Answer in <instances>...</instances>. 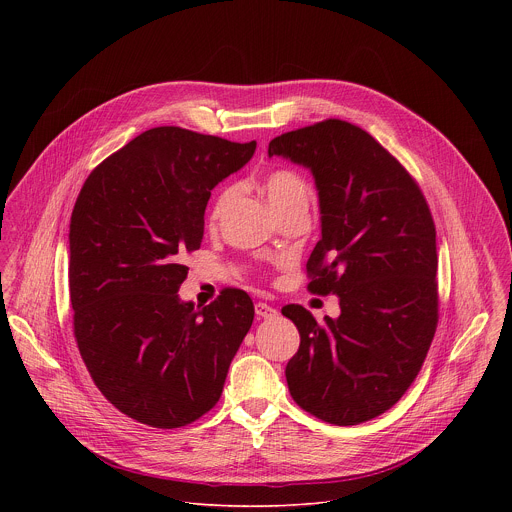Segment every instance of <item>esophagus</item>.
Wrapping results in <instances>:
<instances>
[{"instance_id":"34e87169","label":"esophagus","mask_w":512,"mask_h":512,"mask_svg":"<svg viewBox=\"0 0 512 512\" xmlns=\"http://www.w3.org/2000/svg\"><path fill=\"white\" fill-rule=\"evenodd\" d=\"M255 314H257V318L271 320V318H275V316H277V310H275L273 306H269V304L259 302V304H255Z\"/></svg>"}]
</instances>
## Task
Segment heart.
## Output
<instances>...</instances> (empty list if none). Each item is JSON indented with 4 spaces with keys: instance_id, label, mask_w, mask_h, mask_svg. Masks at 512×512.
I'll list each match as a JSON object with an SVG mask.
<instances>
[{
    "instance_id": "obj_1",
    "label": "heart",
    "mask_w": 512,
    "mask_h": 512,
    "mask_svg": "<svg viewBox=\"0 0 512 512\" xmlns=\"http://www.w3.org/2000/svg\"><path fill=\"white\" fill-rule=\"evenodd\" d=\"M235 190H237L235 186H227L221 194H218L212 206V221H218V218L223 216V212L227 210L229 202L235 196ZM263 192L267 196L269 206L275 210V214L296 204H308V186L304 178L298 172L287 170V168L269 172L263 180Z\"/></svg>"
}]
</instances>
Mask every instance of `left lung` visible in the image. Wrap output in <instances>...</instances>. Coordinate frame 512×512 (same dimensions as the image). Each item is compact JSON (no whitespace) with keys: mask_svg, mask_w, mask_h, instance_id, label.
I'll list each match as a JSON object with an SVG mask.
<instances>
[{"mask_svg":"<svg viewBox=\"0 0 512 512\" xmlns=\"http://www.w3.org/2000/svg\"><path fill=\"white\" fill-rule=\"evenodd\" d=\"M273 156L314 176L322 237L306 265L308 287L340 302V316L324 324L296 304L281 310L300 332L285 367L289 393L322 421H369L403 397L435 334L429 206L373 135L340 119L271 139Z\"/></svg>","mask_w":512,"mask_h":512,"instance_id":"8db88e82","label":"left lung"}]
</instances>
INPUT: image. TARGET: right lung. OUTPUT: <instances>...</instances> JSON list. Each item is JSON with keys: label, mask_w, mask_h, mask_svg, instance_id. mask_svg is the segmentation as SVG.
<instances>
[{"label": "right lung", "mask_w": 512, "mask_h": 512, "mask_svg": "<svg viewBox=\"0 0 512 512\" xmlns=\"http://www.w3.org/2000/svg\"><path fill=\"white\" fill-rule=\"evenodd\" d=\"M255 148L154 127L99 164L72 208L75 338L99 391L139 423L174 429L210 411L253 324L243 289H223L202 310L178 289L182 255L202 243L210 190Z\"/></svg>", "instance_id": "obj_1"}]
</instances>
